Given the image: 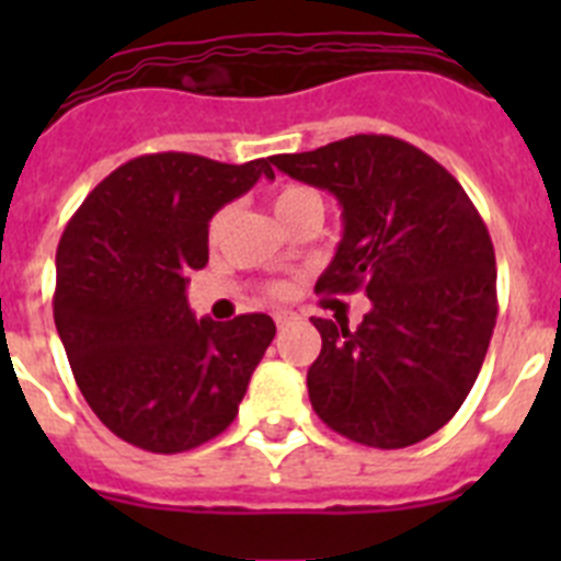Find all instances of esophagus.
Segmentation results:
<instances>
[{"mask_svg": "<svg viewBox=\"0 0 561 561\" xmlns=\"http://www.w3.org/2000/svg\"><path fill=\"white\" fill-rule=\"evenodd\" d=\"M291 320H297L295 311H275V323H277V329H284V325H289Z\"/></svg>", "mask_w": 561, "mask_h": 561, "instance_id": "34e87169", "label": "esophagus"}]
</instances>
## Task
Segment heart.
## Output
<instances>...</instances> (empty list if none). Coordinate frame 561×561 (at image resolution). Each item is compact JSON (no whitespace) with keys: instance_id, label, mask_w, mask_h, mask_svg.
Returning <instances> with one entry per match:
<instances>
[{"instance_id":"b5f03b06","label":"heart","mask_w":561,"mask_h":561,"mask_svg":"<svg viewBox=\"0 0 561 561\" xmlns=\"http://www.w3.org/2000/svg\"><path fill=\"white\" fill-rule=\"evenodd\" d=\"M309 202H320V196H317V191H311V187L306 185H284L272 193V210H275L277 219H284V216H289L295 207L309 205ZM225 225H227V210H219L210 219V241H219ZM272 291L280 295V286H275Z\"/></svg>"}]
</instances>
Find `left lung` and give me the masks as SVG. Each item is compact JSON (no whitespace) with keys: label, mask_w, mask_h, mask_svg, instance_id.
Masks as SVG:
<instances>
[{"label":"left lung","mask_w":561,"mask_h":561,"mask_svg":"<svg viewBox=\"0 0 561 561\" xmlns=\"http://www.w3.org/2000/svg\"><path fill=\"white\" fill-rule=\"evenodd\" d=\"M277 171L334 193L342 241L314 291L365 289L374 309L311 323L323 351L311 408L334 433L376 449L413 447L463 404L497 323L494 247L478 207L444 165L390 134H354L277 153Z\"/></svg>","instance_id":"1"}]
</instances>
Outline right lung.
Masks as SVG:
<instances>
[{
	"label": "right lung",
	"instance_id": "add662e5",
	"mask_svg": "<svg viewBox=\"0 0 561 561\" xmlns=\"http://www.w3.org/2000/svg\"><path fill=\"white\" fill-rule=\"evenodd\" d=\"M261 176L199 153L134 157L89 193L56 252L53 317L92 413L146 453L202 447L238 415L275 336L266 314L196 320L187 272L207 264V221Z\"/></svg>",
	"mask_w": 561,
	"mask_h": 561
}]
</instances>
